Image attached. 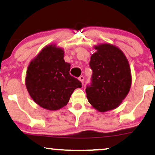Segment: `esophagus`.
I'll list each match as a JSON object with an SVG mask.
<instances>
[{
    "label": "esophagus",
    "mask_w": 155,
    "mask_h": 155,
    "mask_svg": "<svg viewBox=\"0 0 155 155\" xmlns=\"http://www.w3.org/2000/svg\"><path fill=\"white\" fill-rule=\"evenodd\" d=\"M78 80L80 81L81 82L82 84H84V77H83V76H81V77L78 78Z\"/></svg>",
    "instance_id": "esophagus-1"
}]
</instances>
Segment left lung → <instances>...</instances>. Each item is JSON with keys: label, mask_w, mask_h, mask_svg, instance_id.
<instances>
[{"label": "left lung", "mask_w": 155, "mask_h": 155, "mask_svg": "<svg viewBox=\"0 0 155 155\" xmlns=\"http://www.w3.org/2000/svg\"><path fill=\"white\" fill-rule=\"evenodd\" d=\"M91 57L92 83L86 89L88 100L100 112L116 109L126 97L131 86L129 63L120 48L110 43L94 45Z\"/></svg>", "instance_id": "left-lung-1"}]
</instances>
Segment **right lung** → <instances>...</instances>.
<instances>
[{
    "mask_svg": "<svg viewBox=\"0 0 155 155\" xmlns=\"http://www.w3.org/2000/svg\"><path fill=\"white\" fill-rule=\"evenodd\" d=\"M64 51L55 44L46 45L30 62L25 84L32 100L48 110L67 105L74 91L81 83L69 74L71 64L65 62Z\"/></svg>",
    "mask_w": 155,
    "mask_h": 155,
    "instance_id": "1",
    "label": "right lung"
}]
</instances>
